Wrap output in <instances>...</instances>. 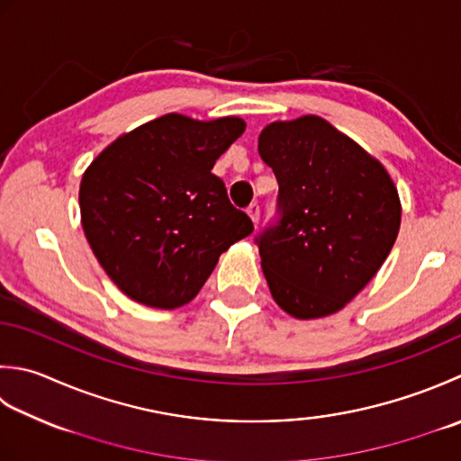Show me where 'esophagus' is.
I'll return each instance as SVG.
<instances>
[{
  "mask_svg": "<svg viewBox=\"0 0 461 461\" xmlns=\"http://www.w3.org/2000/svg\"><path fill=\"white\" fill-rule=\"evenodd\" d=\"M248 215L251 218V221L258 223V221H259V203H249Z\"/></svg>",
  "mask_w": 461,
  "mask_h": 461,
  "instance_id": "34e87169",
  "label": "esophagus"
}]
</instances>
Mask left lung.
<instances>
[{
  "instance_id": "8db88e82",
  "label": "left lung",
  "mask_w": 461,
  "mask_h": 461,
  "mask_svg": "<svg viewBox=\"0 0 461 461\" xmlns=\"http://www.w3.org/2000/svg\"><path fill=\"white\" fill-rule=\"evenodd\" d=\"M258 149L279 185L276 220L256 236L269 292L297 320L336 313L390 256L398 189L380 161L318 115L269 123Z\"/></svg>"
}]
</instances>
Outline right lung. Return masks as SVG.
<instances>
[{
    "instance_id": "add662e5",
    "label": "right lung",
    "mask_w": 461,
    "mask_h": 461,
    "mask_svg": "<svg viewBox=\"0 0 461 461\" xmlns=\"http://www.w3.org/2000/svg\"><path fill=\"white\" fill-rule=\"evenodd\" d=\"M246 130L240 117L167 113L122 135L81 177V225L99 264L131 300L192 302L231 243L254 223L233 207L215 159Z\"/></svg>"
}]
</instances>
